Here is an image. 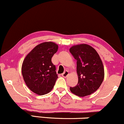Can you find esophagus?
<instances>
[{
    "instance_id": "obj_1",
    "label": "esophagus",
    "mask_w": 124,
    "mask_h": 124,
    "mask_svg": "<svg viewBox=\"0 0 124 124\" xmlns=\"http://www.w3.org/2000/svg\"><path fill=\"white\" fill-rule=\"evenodd\" d=\"M68 75H69V72L68 71V70H66V71H65L64 72L62 73V77H63L66 78Z\"/></svg>"
}]
</instances>
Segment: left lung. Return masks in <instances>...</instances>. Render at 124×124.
<instances>
[{"label":"left lung","mask_w":124,"mask_h":124,"mask_svg":"<svg viewBox=\"0 0 124 124\" xmlns=\"http://www.w3.org/2000/svg\"><path fill=\"white\" fill-rule=\"evenodd\" d=\"M69 52L77 60L78 82L70 90L81 97L91 95L101 86L104 78L102 62L95 49L86 44L73 46Z\"/></svg>","instance_id":"1"}]
</instances>
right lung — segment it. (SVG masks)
<instances>
[{"label":"right lung","instance_id":"1","mask_svg":"<svg viewBox=\"0 0 124 124\" xmlns=\"http://www.w3.org/2000/svg\"><path fill=\"white\" fill-rule=\"evenodd\" d=\"M58 49V46L54 42H43L34 47L24 59L22 66L23 78L34 93L46 94L54 88L58 77L51 60Z\"/></svg>","mask_w":124,"mask_h":124}]
</instances>
